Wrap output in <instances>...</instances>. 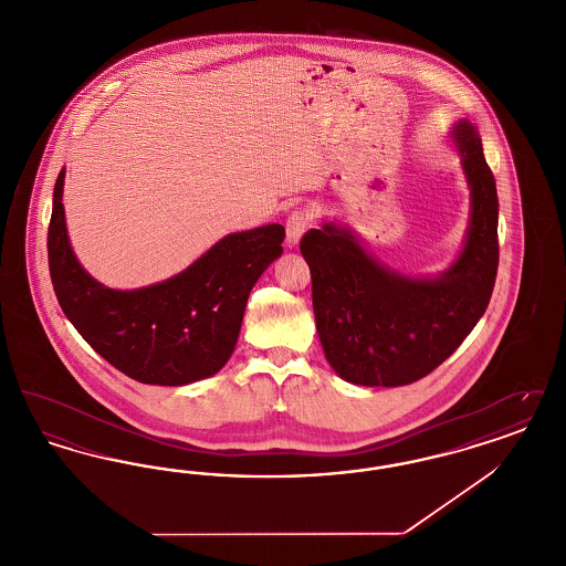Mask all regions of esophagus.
<instances>
[{"label": "esophagus", "instance_id": "esophagus-1", "mask_svg": "<svg viewBox=\"0 0 566 566\" xmlns=\"http://www.w3.org/2000/svg\"><path fill=\"white\" fill-rule=\"evenodd\" d=\"M310 229V216L303 210H295L286 218V243L293 248L303 238V233Z\"/></svg>", "mask_w": 566, "mask_h": 566}]
</instances>
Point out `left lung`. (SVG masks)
<instances>
[{
	"label": "left lung",
	"instance_id": "8db88e82",
	"mask_svg": "<svg viewBox=\"0 0 566 566\" xmlns=\"http://www.w3.org/2000/svg\"><path fill=\"white\" fill-rule=\"evenodd\" d=\"M452 142L471 190L457 261L437 275L390 270L348 224L323 222L301 240L312 271V303L324 356L356 386H405L429 376L484 316L499 268V197L473 123Z\"/></svg>",
	"mask_w": 566,
	"mask_h": 566
}]
</instances>
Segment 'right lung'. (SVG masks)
<instances>
[{"instance_id":"right-lung-1","label":"right lung","mask_w":566,"mask_h":566,"mask_svg":"<svg viewBox=\"0 0 566 566\" xmlns=\"http://www.w3.org/2000/svg\"><path fill=\"white\" fill-rule=\"evenodd\" d=\"M61 169L49 224L54 295L82 339L142 384L185 386L218 374L235 350L243 310L261 273L282 254V224L229 233L187 270L134 291L97 282L65 227Z\"/></svg>"}]
</instances>
